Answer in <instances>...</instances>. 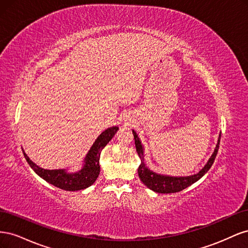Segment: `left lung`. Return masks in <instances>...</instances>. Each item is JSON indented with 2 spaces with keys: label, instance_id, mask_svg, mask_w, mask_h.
Here are the masks:
<instances>
[{
  "label": "left lung",
  "instance_id": "obj_1",
  "mask_svg": "<svg viewBox=\"0 0 248 248\" xmlns=\"http://www.w3.org/2000/svg\"><path fill=\"white\" fill-rule=\"evenodd\" d=\"M132 133L134 136V142H136L137 152L140 158V164L138 169L139 177L140 179V181L144 183L149 189L158 193H174V192L181 191L185 189L186 187H188L191 184L199 181V180L210 170V168L212 167V164L215 160V157L217 155V152H218L219 142H220V134H219V138H218V140H217L214 152L212 153L211 157H210L209 160L205 164V167L202 168L199 172L190 176L176 177V176L158 174V172H155L152 170H150L147 167L145 158H144L145 157L144 146L141 145V141L138 137L137 132L132 130Z\"/></svg>",
  "mask_w": 248,
  "mask_h": 248
}]
</instances>
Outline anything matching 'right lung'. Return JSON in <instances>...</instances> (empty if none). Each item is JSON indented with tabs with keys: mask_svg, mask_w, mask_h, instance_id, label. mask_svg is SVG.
Returning a JSON list of instances; mask_svg holds the SVG:
<instances>
[{
	"mask_svg": "<svg viewBox=\"0 0 248 248\" xmlns=\"http://www.w3.org/2000/svg\"><path fill=\"white\" fill-rule=\"evenodd\" d=\"M119 130L118 126H112L101 132L100 136L96 139L92 147L90 148L84 159V166L76 171L69 172L67 170H46L37 166L29 158V156L24 152L25 158L30 164V167L37 175L46 180L49 184L54 185L58 188H61L67 191H77L85 189L87 187L91 186L96 179L98 178L100 172V153L102 149L106 147L109 140L114 138L116 132Z\"/></svg>",
	"mask_w": 248,
	"mask_h": 248,
	"instance_id": "add662e5",
	"label": "right lung"
}]
</instances>
